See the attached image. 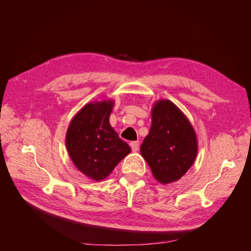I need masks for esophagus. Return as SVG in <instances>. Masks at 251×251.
<instances>
[{"instance_id":"34e87169","label":"esophagus","mask_w":251,"mask_h":251,"mask_svg":"<svg viewBox=\"0 0 251 251\" xmlns=\"http://www.w3.org/2000/svg\"><path fill=\"white\" fill-rule=\"evenodd\" d=\"M130 146H131V149L133 151H137L139 149V141H132L130 143Z\"/></svg>"}]
</instances>
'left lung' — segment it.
<instances>
[{
	"instance_id": "8db88e82",
	"label": "left lung",
	"mask_w": 251,
	"mask_h": 251,
	"mask_svg": "<svg viewBox=\"0 0 251 251\" xmlns=\"http://www.w3.org/2000/svg\"><path fill=\"white\" fill-rule=\"evenodd\" d=\"M140 153L161 184L179 180L192 168L198 154L196 132L184 113L171 100L154 103L150 133Z\"/></svg>"
}]
</instances>
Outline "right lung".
<instances>
[{"instance_id": "obj_1", "label": "right lung", "mask_w": 251, "mask_h": 251, "mask_svg": "<svg viewBox=\"0 0 251 251\" xmlns=\"http://www.w3.org/2000/svg\"><path fill=\"white\" fill-rule=\"evenodd\" d=\"M114 100L91 101L74 115L66 133V147L73 164L85 176L102 181L131 153L110 125Z\"/></svg>"}]
</instances>
